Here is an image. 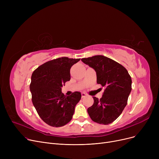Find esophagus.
Segmentation results:
<instances>
[{
    "label": "esophagus",
    "mask_w": 159,
    "mask_h": 159,
    "mask_svg": "<svg viewBox=\"0 0 159 159\" xmlns=\"http://www.w3.org/2000/svg\"><path fill=\"white\" fill-rule=\"evenodd\" d=\"M81 95H82V98H84V97H85L86 96V94L85 93H84V92H82V93H81Z\"/></svg>",
    "instance_id": "34e87169"
}]
</instances>
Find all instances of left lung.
Listing matches in <instances>:
<instances>
[{
    "instance_id": "obj_1",
    "label": "left lung",
    "mask_w": 159,
    "mask_h": 159,
    "mask_svg": "<svg viewBox=\"0 0 159 159\" xmlns=\"http://www.w3.org/2000/svg\"><path fill=\"white\" fill-rule=\"evenodd\" d=\"M95 70L97 82L105 88L102 97H93L94 103L88 109L93 121L109 124L117 119L126 107L131 91V78L127 70L119 63L103 55L82 58Z\"/></svg>"
}]
</instances>
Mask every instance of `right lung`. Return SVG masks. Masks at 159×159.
I'll list each match as a JSON object with an SVG mask.
<instances>
[{
  "label": "right lung",
  "mask_w": 159,
  "mask_h": 159,
  "mask_svg": "<svg viewBox=\"0 0 159 159\" xmlns=\"http://www.w3.org/2000/svg\"><path fill=\"white\" fill-rule=\"evenodd\" d=\"M80 60L56 58L42 64L32 73L30 86L32 102L40 117L49 126H63L73 117L81 93L75 91L66 96L62 93V87L71 79V66Z\"/></svg>",
  "instance_id": "obj_1"
}]
</instances>
